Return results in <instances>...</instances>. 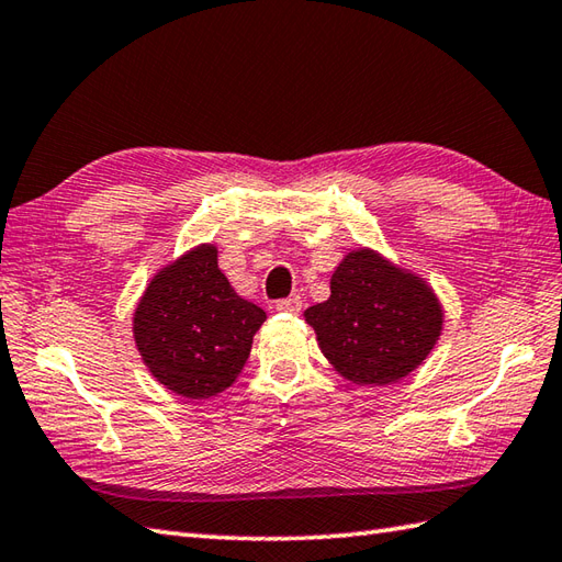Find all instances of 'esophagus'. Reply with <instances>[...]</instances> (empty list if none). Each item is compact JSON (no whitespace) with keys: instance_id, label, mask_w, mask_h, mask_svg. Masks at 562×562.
Masks as SVG:
<instances>
[{"instance_id":"esophagus-1","label":"esophagus","mask_w":562,"mask_h":562,"mask_svg":"<svg viewBox=\"0 0 562 562\" xmlns=\"http://www.w3.org/2000/svg\"><path fill=\"white\" fill-rule=\"evenodd\" d=\"M278 312H284V314H300V312H302V296L294 294V296H288V300H280V302H278Z\"/></svg>"}]
</instances>
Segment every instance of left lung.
<instances>
[{
  "instance_id": "1",
  "label": "left lung",
  "mask_w": 562,
  "mask_h": 562,
  "mask_svg": "<svg viewBox=\"0 0 562 562\" xmlns=\"http://www.w3.org/2000/svg\"><path fill=\"white\" fill-rule=\"evenodd\" d=\"M304 318L336 372L360 386L408 376L432 352L445 324L432 288L369 248L342 258L330 296L308 306Z\"/></svg>"
}]
</instances>
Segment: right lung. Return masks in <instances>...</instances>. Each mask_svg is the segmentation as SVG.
<instances>
[{"mask_svg": "<svg viewBox=\"0 0 562 562\" xmlns=\"http://www.w3.org/2000/svg\"><path fill=\"white\" fill-rule=\"evenodd\" d=\"M266 312L241 300L202 244L154 274L133 333L151 376L186 398H210L241 372Z\"/></svg>", "mask_w": 562, "mask_h": 562, "instance_id": "1", "label": "right lung"}]
</instances>
